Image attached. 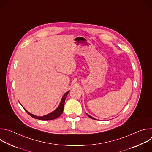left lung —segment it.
<instances>
[{
    "instance_id": "8db88e82",
    "label": "left lung",
    "mask_w": 152,
    "mask_h": 152,
    "mask_svg": "<svg viewBox=\"0 0 152 152\" xmlns=\"http://www.w3.org/2000/svg\"><path fill=\"white\" fill-rule=\"evenodd\" d=\"M86 115H88V117H90V118H91V119H94V120H96V118H93V117H91V116H90V115H88V114H86Z\"/></svg>"
}]
</instances>
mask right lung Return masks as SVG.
<instances>
[{
  "label": "right lung",
  "mask_w": 152,
  "mask_h": 152,
  "mask_svg": "<svg viewBox=\"0 0 152 152\" xmlns=\"http://www.w3.org/2000/svg\"><path fill=\"white\" fill-rule=\"evenodd\" d=\"M70 92V91L66 92V93H65L64 94V96H62V99H61V100L60 102V103L58 105V106L57 107L56 109L52 111V113L46 115H44V116H41V117H39V116H36L34 114H32L31 113H30L29 112H28L25 108L24 107H23L24 108V110L26 111V113L30 115L32 117L34 118H36V119H38V120H54L58 117H59L62 113L63 112V110H64V103H65V100H66V98L67 96V94H69V93ZM22 106V105H21Z\"/></svg>",
  "instance_id": "obj_1"
}]
</instances>
